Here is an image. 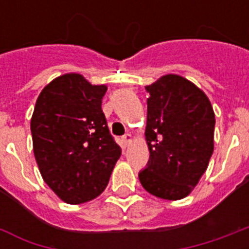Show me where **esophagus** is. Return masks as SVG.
Instances as JSON below:
<instances>
[{
    "label": "esophagus",
    "instance_id": "esophagus-1",
    "mask_svg": "<svg viewBox=\"0 0 249 249\" xmlns=\"http://www.w3.org/2000/svg\"><path fill=\"white\" fill-rule=\"evenodd\" d=\"M132 140H133V137H132L130 133H126V135L123 137V142H124L125 145H129L130 142H132Z\"/></svg>",
    "mask_w": 249,
    "mask_h": 249
}]
</instances>
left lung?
<instances>
[{
    "mask_svg": "<svg viewBox=\"0 0 249 249\" xmlns=\"http://www.w3.org/2000/svg\"><path fill=\"white\" fill-rule=\"evenodd\" d=\"M148 167L139 175L146 192L165 200L187 197L213 153L214 112L207 94L178 74L145 87Z\"/></svg>",
    "mask_w": 249,
    "mask_h": 249,
    "instance_id": "1",
    "label": "left lung"
}]
</instances>
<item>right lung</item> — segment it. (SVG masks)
Here are the masks:
<instances>
[{"label":"right lung","mask_w":249,"mask_h":249,"mask_svg":"<svg viewBox=\"0 0 249 249\" xmlns=\"http://www.w3.org/2000/svg\"><path fill=\"white\" fill-rule=\"evenodd\" d=\"M105 92L107 85L66 73L36 101L30 120L36 161L44 181L68 204L101 195L121 156L101 109Z\"/></svg>","instance_id":"obj_1"}]
</instances>
